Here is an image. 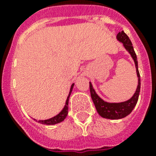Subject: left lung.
<instances>
[{"label": "left lung", "mask_w": 156, "mask_h": 156, "mask_svg": "<svg viewBox=\"0 0 156 156\" xmlns=\"http://www.w3.org/2000/svg\"><path fill=\"white\" fill-rule=\"evenodd\" d=\"M116 39H117L118 41L123 44V46L125 47V48L127 50V52L130 54V56L133 59V61H134V64H135L137 76H138V87H137L135 93L133 94V96L129 100L121 103H108L103 100L96 94L95 90L93 88L92 84H91V83H90V96H91V99H92L93 103L95 104V108L97 110L98 113L104 118L112 119V120L124 118L126 116H128L129 114L133 111V109L134 108L136 104L138 102L141 87L140 74H139V71H138L137 56H136L135 52L133 50V47L130 40H129V38L122 30V31L117 34Z\"/></svg>", "instance_id": "obj_1"}]
</instances>
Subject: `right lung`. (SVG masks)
Here are the masks:
<instances>
[{"label": "right lung", "mask_w": 156, "mask_h": 156, "mask_svg": "<svg viewBox=\"0 0 156 156\" xmlns=\"http://www.w3.org/2000/svg\"><path fill=\"white\" fill-rule=\"evenodd\" d=\"M73 86H74V83L72 84L70 87V90H69V94L68 97H67V100H66V105L63 108V109L60 112V113H58L56 116H53L52 118L50 119H47V120H42V121H37V120H35V121L39 122L40 124H43V125H48V126H52V125H56V124H58L61 121H63L66 117L68 115V108H69V96L71 95V92H72V90H73Z\"/></svg>", "instance_id": "obj_1"}]
</instances>
